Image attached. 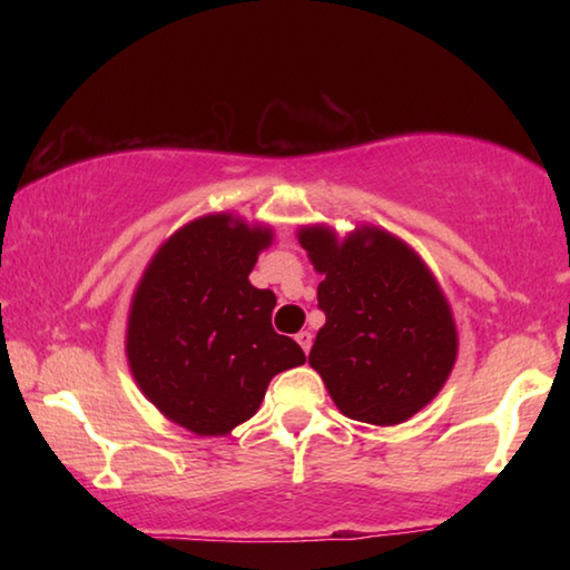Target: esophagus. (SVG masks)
I'll use <instances>...</instances> for the list:
<instances>
[{
    "label": "esophagus",
    "instance_id": "1",
    "mask_svg": "<svg viewBox=\"0 0 570 570\" xmlns=\"http://www.w3.org/2000/svg\"><path fill=\"white\" fill-rule=\"evenodd\" d=\"M296 342L302 344L304 352H308V350H312V332H306V330L298 332V334H296Z\"/></svg>",
    "mask_w": 570,
    "mask_h": 570
}]
</instances>
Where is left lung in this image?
Masks as SVG:
<instances>
[{"label":"left lung","instance_id":"1","mask_svg":"<svg viewBox=\"0 0 570 570\" xmlns=\"http://www.w3.org/2000/svg\"><path fill=\"white\" fill-rule=\"evenodd\" d=\"M298 244L324 274L316 288L326 324L308 352L342 414L400 424L448 382L458 330L440 284L422 258L377 226L342 238L304 226Z\"/></svg>","mask_w":570,"mask_h":570}]
</instances>
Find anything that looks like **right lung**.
I'll return each instance as SVG.
<instances>
[{
	"mask_svg": "<svg viewBox=\"0 0 570 570\" xmlns=\"http://www.w3.org/2000/svg\"><path fill=\"white\" fill-rule=\"evenodd\" d=\"M272 228L210 214L178 228L132 294L125 352L140 392L200 438L228 435L262 407L268 382L306 362L276 334V296L248 282Z\"/></svg>",
	"mask_w": 570,
	"mask_h": 570,
	"instance_id": "right-lung-1",
	"label": "right lung"
}]
</instances>
